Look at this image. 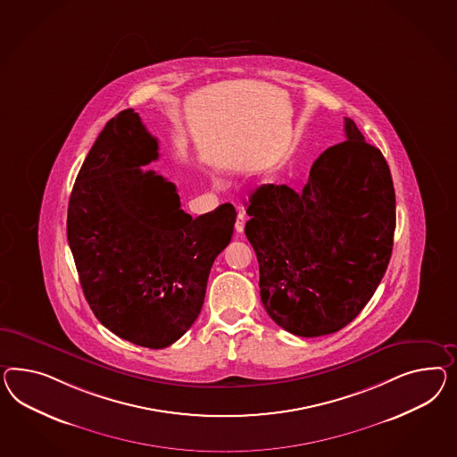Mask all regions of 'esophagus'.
Instances as JSON below:
<instances>
[{"instance_id":"esophagus-1","label":"esophagus","mask_w":457,"mask_h":457,"mask_svg":"<svg viewBox=\"0 0 457 457\" xmlns=\"http://www.w3.org/2000/svg\"><path fill=\"white\" fill-rule=\"evenodd\" d=\"M245 224H246V214L241 211V212L237 214V218H236V233H239V235H241V233L245 231Z\"/></svg>"}]
</instances>
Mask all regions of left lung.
Listing matches in <instances>:
<instances>
[{"instance_id": "8db88e82", "label": "left lung", "mask_w": 457, "mask_h": 457, "mask_svg": "<svg viewBox=\"0 0 457 457\" xmlns=\"http://www.w3.org/2000/svg\"><path fill=\"white\" fill-rule=\"evenodd\" d=\"M345 141L314 161L301 193L262 185L245 233L260 262L261 301L287 333L343 329L368 304L393 253L395 195L383 153L345 118Z\"/></svg>"}]
</instances>
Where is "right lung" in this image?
Listing matches in <instances>:
<instances>
[{
	"mask_svg": "<svg viewBox=\"0 0 457 457\" xmlns=\"http://www.w3.org/2000/svg\"><path fill=\"white\" fill-rule=\"evenodd\" d=\"M158 139L133 110L112 118L83 162L68 204V243L98 321L133 345L162 349L196 321L211 266L229 245L233 204L191 218L154 171Z\"/></svg>",
	"mask_w": 457,
	"mask_h": 457,
	"instance_id": "obj_1",
	"label": "right lung"
}]
</instances>
